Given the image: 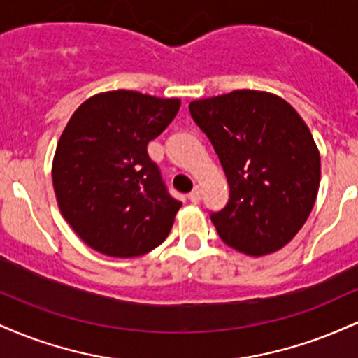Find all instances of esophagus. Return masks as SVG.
<instances>
[{
	"label": "esophagus",
	"instance_id": "obj_1",
	"mask_svg": "<svg viewBox=\"0 0 358 358\" xmlns=\"http://www.w3.org/2000/svg\"><path fill=\"white\" fill-rule=\"evenodd\" d=\"M200 199H202V190H200V187H195L190 193H188V200H190L192 203H199Z\"/></svg>",
	"mask_w": 358,
	"mask_h": 358
}]
</instances>
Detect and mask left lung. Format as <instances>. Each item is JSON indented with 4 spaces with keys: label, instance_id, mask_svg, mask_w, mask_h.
<instances>
[{
    "label": "left lung",
    "instance_id": "obj_1",
    "mask_svg": "<svg viewBox=\"0 0 358 358\" xmlns=\"http://www.w3.org/2000/svg\"><path fill=\"white\" fill-rule=\"evenodd\" d=\"M210 139L231 193L210 219L220 239L248 256H264L296 236L320 187V153L299 114L259 90H234L190 102Z\"/></svg>",
    "mask_w": 358,
    "mask_h": 358
}]
</instances>
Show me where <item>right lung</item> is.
Instances as JSON below:
<instances>
[{"label":"right lung","mask_w":358,"mask_h":358,"mask_svg":"<svg viewBox=\"0 0 358 358\" xmlns=\"http://www.w3.org/2000/svg\"><path fill=\"white\" fill-rule=\"evenodd\" d=\"M178 109L180 99L110 90L72 114L53 158V190L64 219L92 249L134 257L168 237L182 202L168 192L148 143Z\"/></svg>","instance_id":"1"}]
</instances>
